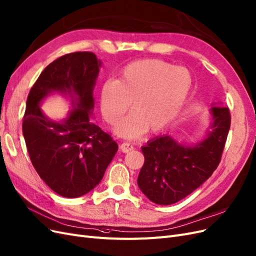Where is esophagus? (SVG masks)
<instances>
[{
	"label": "esophagus",
	"instance_id": "1",
	"mask_svg": "<svg viewBox=\"0 0 256 256\" xmlns=\"http://www.w3.org/2000/svg\"><path fill=\"white\" fill-rule=\"evenodd\" d=\"M120 149L123 153H128V152H130L134 150V146L130 144V142H123L121 146H120Z\"/></svg>",
	"mask_w": 256,
	"mask_h": 256
}]
</instances>
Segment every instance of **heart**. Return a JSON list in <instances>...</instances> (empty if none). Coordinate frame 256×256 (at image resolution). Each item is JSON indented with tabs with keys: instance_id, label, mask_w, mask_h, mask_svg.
<instances>
[{
	"instance_id": "heart-1",
	"label": "heart",
	"mask_w": 256,
	"mask_h": 256,
	"mask_svg": "<svg viewBox=\"0 0 256 256\" xmlns=\"http://www.w3.org/2000/svg\"><path fill=\"white\" fill-rule=\"evenodd\" d=\"M188 69L160 60H142L128 64L118 80H107L101 89L104 120L117 124L130 108L132 114L116 128L117 134L134 138L149 130L160 132L173 120L190 92Z\"/></svg>"
}]
</instances>
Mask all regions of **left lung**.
<instances>
[{
    "label": "left lung",
    "mask_w": 256,
    "mask_h": 256,
    "mask_svg": "<svg viewBox=\"0 0 256 256\" xmlns=\"http://www.w3.org/2000/svg\"><path fill=\"white\" fill-rule=\"evenodd\" d=\"M212 130L194 146L178 144L170 136H158L142 148L144 164L138 186L158 205L176 203L200 187L218 167L230 126L228 107L212 106Z\"/></svg>",
    "instance_id": "1"
}]
</instances>
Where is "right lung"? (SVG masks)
<instances>
[{
  "label": "right lung",
  "mask_w": 256,
  "mask_h": 256,
  "mask_svg": "<svg viewBox=\"0 0 256 256\" xmlns=\"http://www.w3.org/2000/svg\"><path fill=\"white\" fill-rule=\"evenodd\" d=\"M100 67L92 52L60 56L41 72L28 96L22 132L30 162L44 183L66 198L92 190L118 151L110 135L90 121ZM53 91L69 93L77 103L62 122L48 120L38 107Z\"/></svg>",
  "instance_id": "right-lung-1"
}]
</instances>
